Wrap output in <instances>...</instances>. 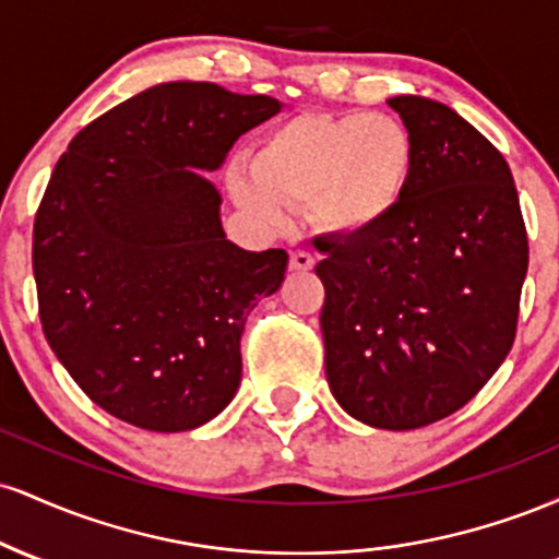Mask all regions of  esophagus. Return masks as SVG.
<instances>
[{
  "label": "esophagus",
  "mask_w": 559,
  "mask_h": 559,
  "mask_svg": "<svg viewBox=\"0 0 559 559\" xmlns=\"http://www.w3.org/2000/svg\"><path fill=\"white\" fill-rule=\"evenodd\" d=\"M288 265H292V271H312L316 258H312L307 249H292V254H288Z\"/></svg>",
  "instance_id": "obj_1"
}]
</instances>
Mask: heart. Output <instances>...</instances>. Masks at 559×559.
Segmentation results:
<instances>
[{
	"label": "heart",
	"mask_w": 559,
	"mask_h": 559,
	"mask_svg": "<svg viewBox=\"0 0 559 559\" xmlns=\"http://www.w3.org/2000/svg\"><path fill=\"white\" fill-rule=\"evenodd\" d=\"M413 176V136L391 115H297L262 141L252 173L230 170L234 202L275 226L310 207L323 230L368 234L389 221Z\"/></svg>",
	"instance_id": "obj_1"
}]
</instances>
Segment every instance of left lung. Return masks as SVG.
<instances>
[{
  "mask_svg": "<svg viewBox=\"0 0 559 559\" xmlns=\"http://www.w3.org/2000/svg\"><path fill=\"white\" fill-rule=\"evenodd\" d=\"M413 176L389 221L318 239L329 386L352 418L409 431L457 413L512 349L528 234L502 152L447 105L394 96Z\"/></svg>",
  "mask_w": 559,
  "mask_h": 559,
  "instance_id": "1",
  "label": "left lung"
}]
</instances>
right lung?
Listing matches in <instances>:
<instances>
[{
  "label": "right lung",
  "mask_w": 559,
  "mask_h": 559,
  "mask_svg": "<svg viewBox=\"0 0 559 559\" xmlns=\"http://www.w3.org/2000/svg\"><path fill=\"white\" fill-rule=\"evenodd\" d=\"M278 112L207 81L146 88L57 159L34 221L44 336L83 394L144 431L213 420L241 381V333L278 292L284 249L243 252L221 226L215 170Z\"/></svg>",
  "instance_id": "1"
}]
</instances>
